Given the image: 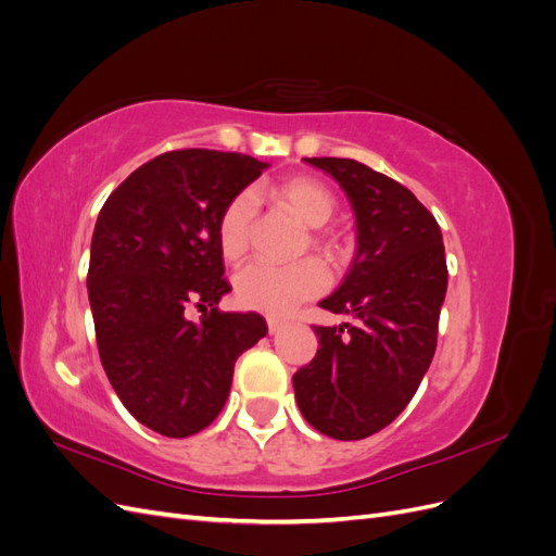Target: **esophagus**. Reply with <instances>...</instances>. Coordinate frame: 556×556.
I'll return each mask as SVG.
<instances>
[{"label": "esophagus", "mask_w": 556, "mask_h": 556, "mask_svg": "<svg viewBox=\"0 0 556 556\" xmlns=\"http://www.w3.org/2000/svg\"><path fill=\"white\" fill-rule=\"evenodd\" d=\"M266 325H268V333H278L285 327L282 319H276V317H268Z\"/></svg>", "instance_id": "esophagus-1"}]
</instances>
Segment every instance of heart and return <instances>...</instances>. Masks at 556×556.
Returning a JSON list of instances; mask_svg holds the SVG:
<instances>
[{"label":"heart","instance_id":"b5f03b06","mask_svg":"<svg viewBox=\"0 0 556 556\" xmlns=\"http://www.w3.org/2000/svg\"><path fill=\"white\" fill-rule=\"evenodd\" d=\"M271 204L290 213L296 223L311 227L304 250L311 245L325 260L339 264L348 255L345 241L333 231L319 229L327 225L339 201L323 180L311 176H294L280 180L260 192ZM255 201L248 192L233 194L217 215V248L227 262H239L250 248ZM329 288L327 268L317 260H304L292 266L250 264L237 276L233 290L243 308L266 315H288L308 299H315Z\"/></svg>","mask_w":556,"mask_h":556}]
</instances>
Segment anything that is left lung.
Returning <instances> with one entry per match:
<instances>
[{
  "instance_id": "8db88e82",
  "label": "left lung",
  "mask_w": 556,
  "mask_h": 556,
  "mask_svg": "<svg viewBox=\"0 0 556 556\" xmlns=\"http://www.w3.org/2000/svg\"><path fill=\"white\" fill-rule=\"evenodd\" d=\"M345 190L357 217V255L343 285L319 306L355 315L313 327L317 352L294 374L301 415L336 441H362L415 396L439 341L447 290L441 227L394 178L345 157H306Z\"/></svg>"
}]
</instances>
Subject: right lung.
<instances>
[{
	"label": "right lung",
	"mask_w": 556,
	"mask_h": 556,
	"mask_svg": "<svg viewBox=\"0 0 556 556\" xmlns=\"http://www.w3.org/2000/svg\"><path fill=\"white\" fill-rule=\"evenodd\" d=\"M262 169L239 153L169 150L131 172L99 211L88 268L99 359L123 406L169 439L220 415L233 364L268 331L257 313L217 308L231 290L217 215Z\"/></svg>",
	"instance_id": "obj_1"
}]
</instances>
